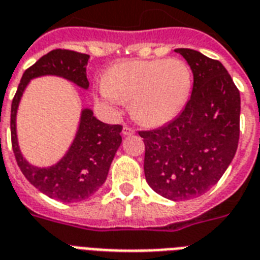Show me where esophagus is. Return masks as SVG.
I'll return each instance as SVG.
<instances>
[{
  "label": "esophagus",
  "mask_w": 260,
  "mask_h": 260,
  "mask_svg": "<svg viewBox=\"0 0 260 260\" xmlns=\"http://www.w3.org/2000/svg\"><path fill=\"white\" fill-rule=\"evenodd\" d=\"M133 133H134V128L128 127V126H124L123 130H122V134H123V136H130Z\"/></svg>",
  "instance_id": "34e87169"
}]
</instances>
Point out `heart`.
Masks as SVG:
<instances>
[{"instance_id": "obj_1", "label": "heart", "mask_w": 260, "mask_h": 260, "mask_svg": "<svg viewBox=\"0 0 260 260\" xmlns=\"http://www.w3.org/2000/svg\"><path fill=\"white\" fill-rule=\"evenodd\" d=\"M192 89V72L179 58L126 61L108 72L100 92L112 102H130L141 123L158 126L182 111Z\"/></svg>"}]
</instances>
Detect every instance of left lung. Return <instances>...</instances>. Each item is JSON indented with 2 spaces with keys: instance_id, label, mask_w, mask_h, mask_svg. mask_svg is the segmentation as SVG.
<instances>
[{
  "instance_id": "8db88e82",
  "label": "left lung",
  "mask_w": 260,
  "mask_h": 260,
  "mask_svg": "<svg viewBox=\"0 0 260 260\" xmlns=\"http://www.w3.org/2000/svg\"><path fill=\"white\" fill-rule=\"evenodd\" d=\"M175 51L194 74L191 98L170 123L138 134L144 138L149 186L164 198L184 201L210 190L235 157L240 93L220 61L191 48Z\"/></svg>"
}]
</instances>
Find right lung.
<instances>
[{
	"mask_svg": "<svg viewBox=\"0 0 260 260\" xmlns=\"http://www.w3.org/2000/svg\"><path fill=\"white\" fill-rule=\"evenodd\" d=\"M89 55L57 48L36 61L24 72L11 110L12 148L17 166L27 180L43 194L62 202H78L89 198L106 182L108 170L122 142L120 124L103 123L85 108L73 144L63 158L50 168H38L25 161L17 144L16 114L20 99L29 80L46 74L59 76L86 89V65Z\"/></svg>",
	"mask_w": 260,
	"mask_h": 260,
	"instance_id": "1",
	"label": "right lung"
}]
</instances>
